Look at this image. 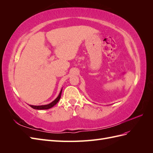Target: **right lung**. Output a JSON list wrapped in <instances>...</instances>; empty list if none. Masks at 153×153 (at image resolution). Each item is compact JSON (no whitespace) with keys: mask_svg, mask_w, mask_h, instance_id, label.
<instances>
[{"mask_svg":"<svg viewBox=\"0 0 153 153\" xmlns=\"http://www.w3.org/2000/svg\"><path fill=\"white\" fill-rule=\"evenodd\" d=\"M61 93H62V90L60 92V93L58 96L57 98L55 99L53 101H52V103H50V104L48 105H41V106H34V105H30V107H32V108L34 109H37V110H47V109H49L50 108H52V106H53L54 105H56L58 101H59L60 98H61Z\"/></svg>","mask_w":153,"mask_h":153,"instance_id":"obj_1","label":"right lung"}]
</instances>
